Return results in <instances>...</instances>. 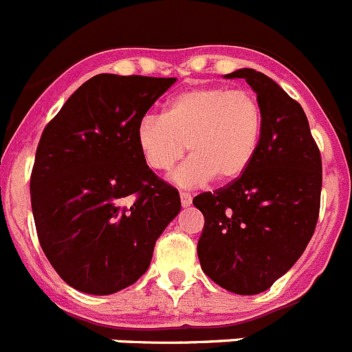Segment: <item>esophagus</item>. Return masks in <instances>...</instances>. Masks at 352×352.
<instances>
[{
  "mask_svg": "<svg viewBox=\"0 0 352 352\" xmlns=\"http://www.w3.org/2000/svg\"><path fill=\"white\" fill-rule=\"evenodd\" d=\"M179 197H182V206L183 208H188L192 205V196L188 192H179Z\"/></svg>",
  "mask_w": 352,
  "mask_h": 352,
  "instance_id": "34e87169",
  "label": "esophagus"
}]
</instances>
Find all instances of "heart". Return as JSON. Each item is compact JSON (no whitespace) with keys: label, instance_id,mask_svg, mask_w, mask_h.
<instances>
[{"label":"heart","instance_id":"b5f03b06","mask_svg":"<svg viewBox=\"0 0 352 352\" xmlns=\"http://www.w3.org/2000/svg\"><path fill=\"white\" fill-rule=\"evenodd\" d=\"M263 133V110L249 90L194 87L164 104L162 117H142L135 144L149 169L167 173L190 153L173 174L179 187L192 188L217 178H240L256 156Z\"/></svg>","mask_w":352,"mask_h":352}]
</instances>
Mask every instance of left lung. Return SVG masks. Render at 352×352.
<instances>
[{"mask_svg": "<svg viewBox=\"0 0 352 352\" xmlns=\"http://www.w3.org/2000/svg\"><path fill=\"white\" fill-rule=\"evenodd\" d=\"M244 78L263 110L256 156L240 178L194 197L205 215L201 269L240 296L265 292L305 253L319 219L322 162L301 104L254 69Z\"/></svg>", "mask_w": 352, "mask_h": 352, "instance_id": "obj_1", "label": "left lung"}]
</instances>
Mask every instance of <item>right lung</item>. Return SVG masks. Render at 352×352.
I'll return each instance as SVG.
<instances>
[{"instance_id":"right-lung-1","label":"right lung","mask_w":352,"mask_h":352,"mask_svg":"<svg viewBox=\"0 0 352 352\" xmlns=\"http://www.w3.org/2000/svg\"><path fill=\"white\" fill-rule=\"evenodd\" d=\"M176 78L98 74L44 128L30 182L38 242L80 292L108 296L133 285L156 239L182 210L156 178L135 128Z\"/></svg>"}]
</instances>
